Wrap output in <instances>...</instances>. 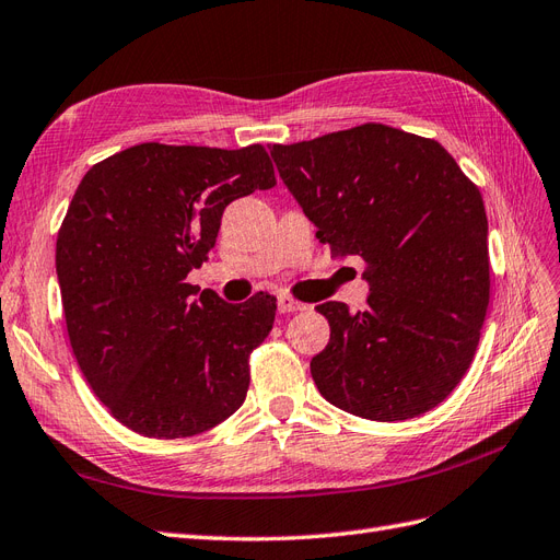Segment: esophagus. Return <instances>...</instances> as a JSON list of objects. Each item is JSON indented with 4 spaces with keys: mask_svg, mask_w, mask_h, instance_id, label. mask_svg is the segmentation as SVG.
I'll return each instance as SVG.
<instances>
[{
    "mask_svg": "<svg viewBox=\"0 0 560 560\" xmlns=\"http://www.w3.org/2000/svg\"><path fill=\"white\" fill-rule=\"evenodd\" d=\"M279 312L281 314H293V312H302L305 310V305H302V302H298V300H293L291 295H279Z\"/></svg>",
    "mask_w": 560,
    "mask_h": 560,
    "instance_id": "esophagus-1",
    "label": "esophagus"
}]
</instances>
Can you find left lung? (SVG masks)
Returning <instances> with one entry per match:
<instances>
[{"instance_id": "8db88e82", "label": "left lung", "mask_w": 560, "mask_h": 560, "mask_svg": "<svg viewBox=\"0 0 560 560\" xmlns=\"http://www.w3.org/2000/svg\"><path fill=\"white\" fill-rule=\"evenodd\" d=\"M269 152L318 242L365 262L363 312L316 307L330 324L310 363L318 392L377 422L436 408L465 377L488 312L481 191L436 140L385 124Z\"/></svg>"}]
</instances>
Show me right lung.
Listing matches in <instances>:
<instances>
[{
	"instance_id": "add662e5",
	"label": "right lung",
	"mask_w": 560,
	"mask_h": 560,
	"mask_svg": "<svg viewBox=\"0 0 560 560\" xmlns=\"http://www.w3.org/2000/svg\"><path fill=\"white\" fill-rule=\"evenodd\" d=\"M277 185L262 145L142 142L79 183L56 242L70 345L107 410L136 434L185 439L242 408L248 357L277 298L230 305L187 283L215 246L222 211Z\"/></svg>"
}]
</instances>
